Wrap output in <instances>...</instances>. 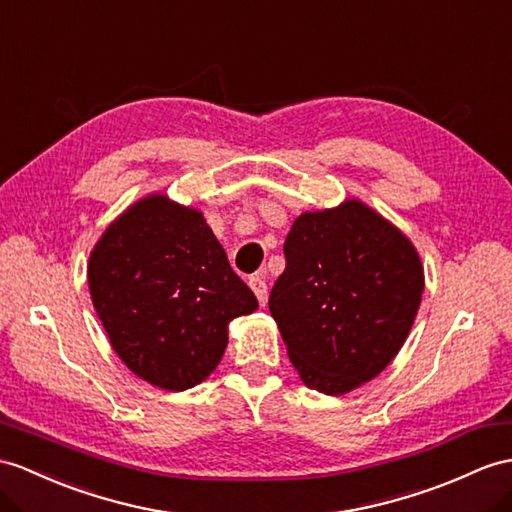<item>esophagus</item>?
Masks as SVG:
<instances>
[{"label":"esophagus","mask_w":512,"mask_h":512,"mask_svg":"<svg viewBox=\"0 0 512 512\" xmlns=\"http://www.w3.org/2000/svg\"><path fill=\"white\" fill-rule=\"evenodd\" d=\"M249 286H252V291H254V295L258 297L260 306H265V304H267V295H269V291H267V282H265V276H263V273H256V276L249 278Z\"/></svg>","instance_id":"esophagus-1"}]
</instances>
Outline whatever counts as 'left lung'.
Instances as JSON below:
<instances>
[{
    "mask_svg": "<svg viewBox=\"0 0 512 512\" xmlns=\"http://www.w3.org/2000/svg\"><path fill=\"white\" fill-rule=\"evenodd\" d=\"M271 317L299 378L345 395L389 367L413 328L426 278L413 241L360 199L302 213L284 241Z\"/></svg>",
    "mask_w": 512,
    "mask_h": 512,
    "instance_id": "1",
    "label": "left lung"
}]
</instances>
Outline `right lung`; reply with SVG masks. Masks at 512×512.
<instances>
[{
	"mask_svg": "<svg viewBox=\"0 0 512 512\" xmlns=\"http://www.w3.org/2000/svg\"><path fill=\"white\" fill-rule=\"evenodd\" d=\"M86 278L123 365L173 393L206 380L226 352L230 321L258 308L204 215L165 193L141 197L110 223Z\"/></svg>",
	"mask_w": 512,
	"mask_h": 512,
	"instance_id": "add662e5",
	"label": "right lung"
}]
</instances>
